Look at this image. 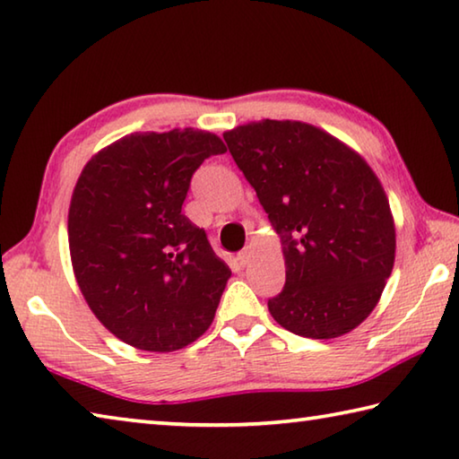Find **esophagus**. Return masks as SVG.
<instances>
[{"label":"esophagus","instance_id":"34e87169","mask_svg":"<svg viewBox=\"0 0 459 459\" xmlns=\"http://www.w3.org/2000/svg\"><path fill=\"white\" fill-rule=\"evenodd\" d=\"M251 255H253V248H251V247H245L243 251H240V253H238V256H237V258H238V263L243 264V266H245V264H248V261H251Z\"/></svg>","mask_w":459,"mask_h":459}]
</instances>
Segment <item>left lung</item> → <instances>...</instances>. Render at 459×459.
Instances as JSON below:
<instances>
[{
	"instance_id": "obj_1",
	"label": "left lung",
	"mask_w": 459,
	"mask_h": 459,
	"mask_svg": "<svg viewBox=\"0 0 459 459\" xmlns=\"http://www.w3.org/2000/svg\"><path fill=\"white\" fill-rule=\"evenodd\" d=\"M222 136L281 238L287 281L269 301L273 319L309 339L359 327L395 263V222L377 174L307 122H248Z\"/></svg>"
}]
</instances>
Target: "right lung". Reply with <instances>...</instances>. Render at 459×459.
<instances>
[{
  "instance_id": "right-lung-1",
  "label": "right lung",
  "mask_w": 459,
  "mask_h": 459,
  "mask_svg": "<svg viewBox=\"0 0 459 459\" xmlns=\"http://www.w3.org/2000/svg\"><path fill=\"white\" fill-rule=\"evenodd\" d=\"M222 152L212 132H134L80 172L68 212L74 277L96 319L134 349L178 351L211 327L230 269L182 203L193 172Z\"/></svg>"
}]
</instances>
